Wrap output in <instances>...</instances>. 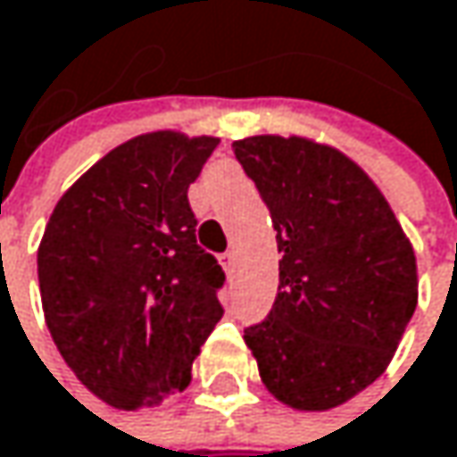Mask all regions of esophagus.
Segmentation results:
<instances>
[{"mask_svg":"<svg viewBox=\"0 0 457 457\" xmlns=\"http://www.w3.org/2000/svg\"><path fill=\"white\" fill-rule=\"evenodd\" d=\"M220 263H223V269H226V271H231V269H234V250L223 253V255H220Z\"/></svg>","mask_w":457,"mask_h":457,"instance_id":"obj_1","label":"esophagus"}]
</instances>
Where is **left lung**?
Returning <instances> with one entry per match:
<instances>
[{
  "mask_svg": "<svg viewBox=\"0 0 457 457\" xmlns=\"http://www.w3.org/2000/svg\"><path fill=\"white\" fill-rule=\"evenodd\" d=\"M234 154L277 231L279 293L245 343L269 394L325 412L378 380L418 303L410 237L375 180L309 135H250Z\"/></svg>",
  "mask_w": 457,
  "mask_h": 457,
  "instance_id": "obj_1",
  "label": "left lung"
}]
</instances>
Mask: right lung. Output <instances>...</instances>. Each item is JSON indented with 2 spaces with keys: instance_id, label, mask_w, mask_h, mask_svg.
Listing matches in <instances>:
<instances>
[{
  "instance_id": "right-lung-1",
  "label": "right lung",
  "mask_w": 457,
  "mask_h": 457,
  "mask_svg": "<svg viewBox=\"0 0 457 457\" xmlns=\"http://www.w3.org/2000/svg\"><path fill=\"white\" fill-rule=\"evenodd\" d=\"M218 140L135 135L77 178L45 226L37 271L47 330L82 386L116 410L183 391L223 317V269L196 245L186 196Z\"/></svg>"
}]
</instances>
